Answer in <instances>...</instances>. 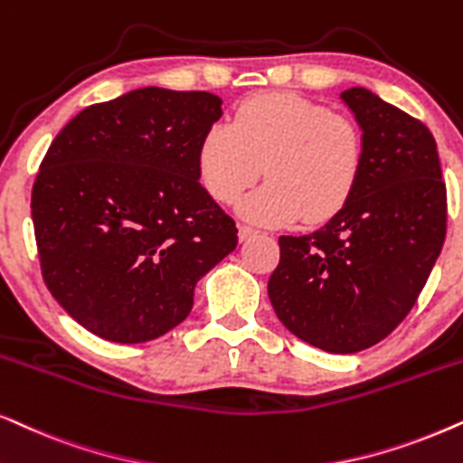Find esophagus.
Returning a JSON list of instances; mask_svg holds the SVG:
<instances>
[{"label":"esophagus","instance_id":"esophagus-1","mask_svg":"<svg viewBox=\"0 0 463 463\" xmlns=\"http://www.w3.org/2000/svg\"><path fill=\"white\" fill-rule=\"evenodd\" d=\"M257 233H260V230H255V227H250V225H240L238 227L240 242H246V240H250L253 236H257Z\"/></svg>","mask_w":463,"mask_h":463}]
</instances>
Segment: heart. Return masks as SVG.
<instances>
[{
	"label": "heart",
	"mask_w": 463,
	"mask_h": 463,
	"mask_svg": "<svg viewBox=\"0 0 463 463\" xmlns=\"http://www.w3.org/2000/svg\"><path fill=\"white\" fill-rule=\"evenodd\" d=\"M365 164L364 131L351 117L296 93L246 99L232 123L210 125L197 151L203 189L233 203L263 170L268 183L240 203L257 223H321L355 194Z\"/></svg>",
	"instance_id": "b5f03b06"
}]
</instances>
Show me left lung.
I'll use <instances>...</instances> for the list:
<instances>
[{
  "mask_svg": "<svg viewBox=\"0 0 463 463\" xmlns=\"http://www.w3.org/2000/svg\"><path fill=\"white\" fill-rule=\"evenodd\" d=\"M340 98L364 131L362 178L321 230L279 238L268 296L299 340L345 355L387 338L415 306L447 236V187L421 121L364 87Z\"/></svg>",
  "mask_w": 463,
  "mask_h": 463,
  "instance_id": "1",
  "label": "left lung"
}]
</instances>
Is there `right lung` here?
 Masks as SVG:
<instances>
[{"label":"right lung","instance_id":"obj_1","mask_svg":"<svg viewBox=\"0 0 463 463\" xmlns=\"http://www.w3.org/2000/svg\"><path fill=\"white\" fill-rule=\"evenodd\" d=\"M206 91L144 87L78 112L42 159L32 219L48 291L121 345L187 319L197 280L238 230L200 184L197 151L221 118Z\"/></svg>","mask_w":463,"mask_h":463}]
</instances>
